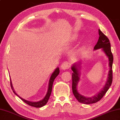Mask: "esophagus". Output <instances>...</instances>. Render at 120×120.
<instances>
[{
    "mask_svg": "<svg viewBox=\"0 0 120 120\" xmlns=\"http://www.w3.org/2000/svg\"><path fill=\"white\" fill-rule=\"evenodd\" d=\"M71 67V63L68 61H65L62 63L61 66V68L62 70H67L70 68Z\"/></svg>",
    "mask_w": 120,
    "mask_h": 120,
    "instance_id": "34e87169",
    "label": "esophagus"
}]
</instances>
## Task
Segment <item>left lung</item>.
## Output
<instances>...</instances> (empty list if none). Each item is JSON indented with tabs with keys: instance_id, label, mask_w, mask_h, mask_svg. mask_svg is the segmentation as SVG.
<instances>
[{
	"instance_id": "obj_1",
	"label": "left lung",
	"mask_w": 120,
	"mask_h": 120,
	"mask_svg": "<svg viewBox=\"0 0 120 120\" xmlns=\"http://www.w3.org/2000/svg\"><path fill=\"white\" fill-rule=\"evenodd\" d=\"M99 38L96 45L94 47V50L102 48L104 53H105L106 56L108 57L109 62V67L110 70L109 72L108 78L107 82H106L105 85L104 86V88L100 91L98 94L95 95V96L87 98L81 95L78 93L77 91V84L80 80V73L79 70L77 68V66L76 64H74L72 67L71 69L73 72L72 75V92L78 101L80 103L84 104H92L96 103L98 101H99L104 95L105 94L106 92H107L111 86L112 79H113V71H112V64L113 61V56L111 49V45L109 41V39L102 32L101 30L99 29ZM78 67L81 64V61H80Z\"/></svg>"
}]
</instances>
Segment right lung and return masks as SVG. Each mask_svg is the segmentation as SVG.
<instances>
[{
    "instance_id": "1",
    "label": "right lung",
    "mask_w": 120,
    "mask_h": 120,
    "mask_svg": "<svg viewBox=\"0 0 120 120\" xmlns=\"http://www.w3.org/2000/svg\"><path fill=\"white\" fill-rule=\"evenodd\" d=\"M59 72H60V70L59 68H57L56 70L55 71H54V72L52 74V75L50 77V79L49 80V87H48V92L47 93L46 95H45V97L44 98V99H43L42 100H41L40 101H38V102H30V101H27V100H26L25 99H22V98H21V97H20L19 96V95L17 94V93L15 92V91L14 90V89H13V87L12 86V84H11V81L10 80V86H11V88L12 90L13 91V92L15 93V94L17 95V96H18L19 98H20V99H21L22 100V101L25 102V103H27L28 105H30V106H34V107H35V108H40V107H42V106H44L45 105L47 104V103L48 101V100L50 98V96L51 95V91H52V85H53V83L54 79H55V78L57 77V75H59Z\"/></svg>"
}]
</instances>
